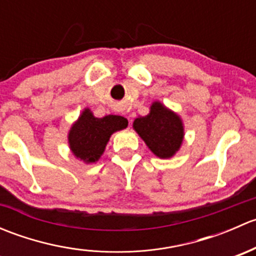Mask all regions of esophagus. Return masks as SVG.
<instances>
[{
    "mask_svg": "<svg viewBox=\"0 0 256 256\" xmlns=\"http://www.w3.org/2000/svg\"><path fill=\"white\" fill-rule=\"evenodd\" d=\"M130 121H131V120H130Z\"/></svg>",
    "mask_w": 256,
    "mask_h": 256,
    "instance_id": "obj_1",
    "label": "esophagus"
}]
</instances>
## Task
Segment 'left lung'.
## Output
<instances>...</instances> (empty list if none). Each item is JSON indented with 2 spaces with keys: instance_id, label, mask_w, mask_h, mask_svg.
Masks as SVG:
<instances>
[{
  "instance_id": "obj_1",
  "label": "left lung",
  "mask_w": 256,
  "mask_h": 256,
  "mask_svg": "<svg viewBox=\"0 0 256 256\" xmlns=\"http://www.w3.org/2000/svg\"><path fill=\"white\" fill-rule=\"evenodd\" d=\"M132 128L158 158L174 157L184 138V126L180 116L157 100L152 102L146 116L135 118Z\"/></svg>"
}]
</instances>
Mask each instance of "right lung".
<instances>
[{
  "label": "right lung",
  "instance_id": "obj_1",
  "mask_svg": "<svg viewBox=\"0 0 256 256\" xmlns=\"http://www.w3.org/2000/svg\"><path fill=\"white\" fill-rule=\"evenodd\" d=\"M128 118L118 115L95 118L89 108H85L68 132V144L76 158L84 164H96L104 154L110 138L116 131L128 128Z\"/></svg>",
  "mask_w": 256,
  "mask_h": 256
}]
</instances>
